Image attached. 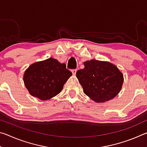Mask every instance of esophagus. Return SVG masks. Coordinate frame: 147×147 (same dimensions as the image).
Listing matches in <instances>:
<instances>
[{"label": "esophagus", "mask_w": 147, "mask_h": 147, "mask_svg": "<svg viewBox=\"0 0 147 147\" xmlns=\"http://www.w3.org/2000/svg\"><path fill=\"white\" fill-rule=\"evenodd\" d=\"M76 71H77V69H73V70H72V73H73L74 75H75L76 73Z\"/></svg>", "instance_id": "esophagus-1"}]
</instances>
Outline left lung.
<instances>
[{"instance_id":"left-lung-1","label":"left lung","mask_w":147,"mask_h":147,"mask_svg":"<svg viewBox=\"0 0 147 147\" xmlns=\"http://www.w3.org/2000/svg\"><path fill=\"white\" fill-rule=\"evenodd\" d=\"M84 68L76 72L84 93L96 102L110 100L121 90L123 74L115 65L91 59L84 62Z\"/></svg>"}]
</instances>
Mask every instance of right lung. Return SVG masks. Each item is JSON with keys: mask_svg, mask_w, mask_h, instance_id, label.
<instances>
[{"mask_svg": "<svg viewBox=\"0 0 147 147\" xmlns=\"http://www.w3.org/2000/svg\"><path fill=\"white\" fill-rule=\"evenodd\" d=\"M71 76L65 64L50 58L30 65L24 71L23 81L32 96L47 100L60 93Z\"/></svg>", "mask_w": 147, "mask_h": 147, "instance_id": "add662e5", "label": "right lung"}]
</instances>
